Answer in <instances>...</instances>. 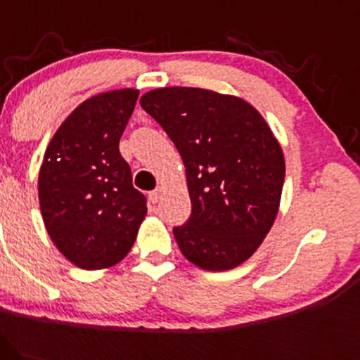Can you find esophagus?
<instances>
[{"label": "esophagus", "instance_id": "obj_1", "mask_svg": "<svg viewBox=\"0 0 360 360\" xmlns=\"http://www.w3.org/2000/svg\"><path fill=\"white\" fill-rule=\"evenodd\" d=\"M161 193H163V188H161V187L155 188L153 192H149V202H151V204H156V202H160Z\"/></svg>", "mask_w": 360, "mask_h": 360}]
</instances>
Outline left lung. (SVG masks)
I'll return each instance as SVG.
<instances>
[{
  "label": "left lung",
  "mask_w": 360,
  "mask_h": 360,
  "mask_svg": "<svg viewBox=\"0 0 360 360\" xmlns=\"http://www.w3.org/2000/svg\"><path fill=\"white\" fill-rule=\"evenodd\" d=\"M139 102L185 165L192 212L173 228L180 252L212 272L243 264L272 228L285 175L264 117L245 100L202 88H158Z\"/></svg>",
  "instance_id": "obj_1"
}]
</instances>
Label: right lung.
<instances>
[{"label": "right lung", "instance_id": "right-lung-1", "mask_svg": "<svg viewBox=\"0 0 360 360\" xmlns=\"http://www.w3.org/2000/svg\"><path fill=\"white\" fill-rule=\"evenodd\" d=\"M139 91L86 100L58 129L39 173V200L51 240L76 267H112L131 252L146 216L119 141Z\"/></svg>", "mask_w": 360, "mask_h": 360}]
</instances>
